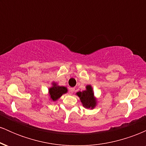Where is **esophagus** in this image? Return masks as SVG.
Masks as SVG:
<instances>
[{
    "label": "esophagus",
    "instance_id": "1",
    "mask_svg": "<svg viewBox=\"0 0 146 146\" xmlns=\"http://www.w3.org/2000/svg\"><path fill=\"white\" fill-rule=\"evenodd\" d=\"M74 91H75V88H69V93H71V94L74 93Z\"/></svg>",
    "mask_w": 146,
    "mask_h": 146
}]
</instances>
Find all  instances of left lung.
<instances>
[{
	"label": "left lung",
	"mask_w": 146,
	"mask_h": 146,
	"mask_svg": "<svg viewBox=\"0 0 146 146\" xmlns=\"http://www.w3.org/2000/svg\"><path fill=\"white\" fill-rule=\"evenodd\" d=\"M86 89L82 92L79 91L76 95L80 98V101L82 104L83 106L86 108H94L96 106L97 100L93 93V88L90 85H87Z\"/></svg>",
	"instance_id": "left-lung-1"
}]
</instances>
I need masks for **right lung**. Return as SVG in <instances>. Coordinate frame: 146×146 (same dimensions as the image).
Listing matches in <instances>:
<instances>
[{"label": "right lung", "instance_id": "add662e5", "mask_svg": "<svg viewBox=\"0 0 146 146\" xmlns=\"http://www.w3.org/2000/svg\"><path fill=\"white\" fill-rule=\"evenodd\" d=\"M52 85H53L52 87L48 89V94H49L50 99L52 101H56L63 94L67 93L68 90L66 87L58 86L56 83L54 82L52 84Z\"/></svg>", "mask_w": 146, "mask_h": 146}]
</instances>
